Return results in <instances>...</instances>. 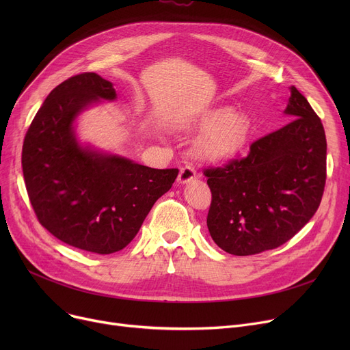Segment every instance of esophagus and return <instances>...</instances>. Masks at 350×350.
I'll return each mask as SVG.
<instances>
[{
    "mask_svg": "<svg viewBox=\"0 0 350 350\" xmlns=\"http://www.w3.org/2000/svg\"><path fill=\"white\" fill-rule=\"evenodd\" d=\"M198 177V172L193 167V165L190 164H186L183 165L181 170H180V174H178V183H181V185H185V183H189L194 178Z\"/></svg>",
    "mask_w": 350,
    "mask_h": 350,
    "instance_id": "obj_1",
    "label": "esophagus"
}]
</instances>
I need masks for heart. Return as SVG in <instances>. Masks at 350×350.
<instances>
[{
	"label": "heart",
	"mask_w": 350,
	"mask_h": 350,
	"mask_svg": "<svg viewBox=\"0 0 350 350\" xmlns=\"http://www.w3.org/2000/svg\"><path fill=\"white\" fill-rule=\"evenodd\" d=\"M231 107H219L208 112L200 123L204 133L197 140V152L207 159H219L235 153L245 143L250 123Z\"/></svg>",
	"instance_id": "1"
}]
</instances>
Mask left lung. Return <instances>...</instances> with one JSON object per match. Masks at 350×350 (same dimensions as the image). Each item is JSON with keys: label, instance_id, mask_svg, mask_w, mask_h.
I'll list each match as a JSON object with an SVG mask.
<instances>
[{"label": "left lung", "instance_id": "obj_1", "mask_svg": "<svg viewBox=\"0 0 350 350\" xmlns=\"http://www.w3.org/2000/svg\"><path fill=\"white\" fill-rule=\"evenodd\" d=\"M285 113L292 120L252 142L247 156L204 169L211 190L207 227L228 254L278 248L321 204L326 181L323 124L295 86Z\"/></svg>", "mask_w": 350, "mask_h": 350}]
</instances>
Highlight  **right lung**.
Returning a JSON list of instances; mask_svg holds the SVG:
<instances>
[{"mask_svg":"<svg viewBox=\"0 0 350 350\" xmlns=\"http://www.w3.org/2000/svg\"><path fill=\"white\" fill-rule=\"evenodd\" d=\"M116 90L94 72L55 88L36 112L23 144V172L36 218L75 248L112 254L136 237L153 204L167 193L178 169H152L82 147L73 122Z\"/></svg>","mask_w":350,"mask_h":350,"instance_id":"1","label":"right lung"}]
</instances>
